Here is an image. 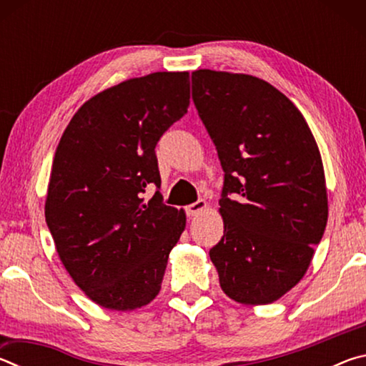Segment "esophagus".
Returning a JSON list of instances; mask_svg holds the SVG:
<instances>
[{
  "label": "esophagus",
  "instance_id": "esophagus-1",
  "mask_svg": "<svg viewBox=\"0 0 366 366\" xmlns=\"http://www.w3.org/2000/svg\"><path fill=\"white\" fill-rule=\"evenodd\" d=\"M205 208H207L205 200H197L195 203H190V205L185 208V213H187L189 216H197V214H200Z\"/></svg>",
  "mask_w": 366,
  "mask_h": 366
}]
</instances>
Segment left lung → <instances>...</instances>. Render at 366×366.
Segmentation results:
<instances>
[{"label":"left lung","instance_id":"obj_1","mask_svg":"<svg viewBox=\"0 0 366 366\" xmlns=\"http://www.w3.org/2000/svg\"><path fill=\"white\" fill-rule=\"evenodd\" d=\"M192 100L224 171V235L209 250L224 294L264 305L299 282L327 222L320 150L295 104L245 74L192 72Z\"/></svg>","mask_w":366,"mask_h":366}]
</instances>
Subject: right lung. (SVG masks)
I'll return each instance as SVG.
<instances>
[{
	"label": "right lung",
	"instance_id": "obj_1",
	"mask_svg": "<svg viewBox=\"0 0 366 366\" xmlns=\"http://www.w3.org/2000/svg\"><path fill=\"white\" fill-rule=\"evenodd\" d=\"M189 104V72L148 74L90 98L59 140L46 224L74 282L104 308L135 310L159 292L185 213L163 203L154 147ZM147 184L157 192L145 204Z\"/></svg>",
	"mask_w": 366,
	"mask_h": 366
}]
</instances>
